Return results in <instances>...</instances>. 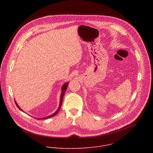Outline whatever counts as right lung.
<instances>
[{"instance_id":"obj_1","label":"right lung","mask_w":153,"mask_h":153,"mask_svg":"<svg viewBox=\"0 0 153 153\" xmlns=\"http://www.w3.org/2000/svg\"><path fill=\"white\" fill-rule=\"evenodd\" d=\"M68 82H66L65 83L63 86H62V92H61V100H60V103H59V108H58V109L56 110V111L55 112V113H53L52 115H50V116H49V117H45V118H41V119H46V118H51V117H53V116H55L58 112H59V109L61 108V105H62V101H63V98H64V94H65V93L66 91V89H67V87H68ZM15 104H16V106L18 107V108H19V109H21V111H22V109L20 108V107L18 105V104H16V101H15Z\"/></svg>"}]
</instances>
